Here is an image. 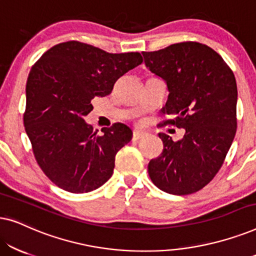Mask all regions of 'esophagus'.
I'll return each mask as SVG.
<instances>
[{
  "mask_svg": "<svg viewBox=\"0 0 256 256\" xmlns=\"http://www.w3.org/2000/svg\"><path fill=\"white\" fill-rule=\"evenodd\" d=\"M146 132H140V130H134V132H132V141H138V140L146 138Z\"/></svg>",
  "mask_w": 256,
  "mask_h": 256,
  "instance_id": "34e87169",
  "label": "esophagus"
}]
</instances>
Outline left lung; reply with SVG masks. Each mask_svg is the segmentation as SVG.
<instances>
[{
  "label": "left lung",
  "instance_id": "8db88e82",
  "mask_svg": "<svg viewBox=\"0 0 256 256\" xmlns=\"http://www.w3.org/2000/svg\"><path fill=\"white\" fill-rule=\"evenodd\" d=\"M142 54L146 68L166 82L169 90L162 112L174 118L163 124L185 129L177 142L160 132L164 148L149 162V176L166 194H194L220 170L236 136V76L222 56L197 42Z\"/></svg>",
  "mask_w": 256,
  "mask_h": 256
}]
</instances>
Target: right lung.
Here are the masks:
<instances>
[{"label":"right lung","mask_w":256,"mask_h":256,"mask_svg":"<svg viewBox=\"0 0 256 256\" xmlns=\"http://www.w3.org/2000/svg\"><path fill=\"white\" fill-rule=\"evenodd\" d=\"M142 62L138 52L108 54L70 40L52 46L32 66L26 82L24 127L38 166L52 183L72 194L100 188L113 174L115 155L132 138L124 124L93 132L84 118L96 96Z\"/></svg>","instance_id":"1"}]
</instances>
